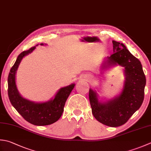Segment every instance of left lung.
Here are the masks:
<instances>
[{"instance_id":"8db88e82","label":"left lung","mask_w":151,"mask_h":151,"mask_svg":"<svg viewBox=\"0 0 151 151\" xmlns=\"http://www.w3.org/2000/svg\"><path fill=\"white\" fill-rule=\"evenodd\" d=\"M113 54L104 58L102 70L123 67L125 80L119 95L107 101L99 100L95 90L90 88L89 99L93 116L103 124L118 127L129 120L142 105L146 78L140 61L133 55L123 43L113 40Z\"/></svg>"}]
</instances>
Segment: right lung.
<instances>
[{
  "mask_svg": "<svg viewBox=\"0 0 151 151\" xmlns=\"http://www.w3.org/2000/svg\"><path fill=\"white\" fill-rule=\"evenodd\" d=\"M40 45L44 44L42 43ZM36 46L22 52L18 55L8 75V93L12 105L25 120L36 126H46L52 124L60 119L65 102L75 84L61 88L54 98L45 102H34L21 96L16 82L17 70L22 59L31 54L36 48Z\"/></svg>",
  "mask_w": 151,
  "mask_h": 151,
  "instance_id": "right-lung-1",
  "label": "right lung"
}]
</instances>
